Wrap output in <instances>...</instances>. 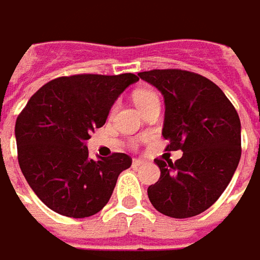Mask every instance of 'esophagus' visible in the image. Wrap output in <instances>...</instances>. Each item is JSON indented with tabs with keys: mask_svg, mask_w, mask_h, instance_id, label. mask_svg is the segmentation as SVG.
I'll use <instances>...</instances> for the list:
<instances>
[{
	"mask_svg": "<svg viewBox=\"0 0 260 260\" xmlns=\"http://www.w3.org/2000/svg\"><path fill=\"white\" fill-rule=\"evenodd\" d=\"M144 164H145V161H142V159H134V161H132V166L135 167V168L144 166Z\"/></svg>",
	"mask_w": 260,
	"mask_h": 260,
	"instance_id": "1",
	"label": "esophagus"
}]
</instances>
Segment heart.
I'll use <instances>...</instances> for the list:
<instances>
[{
  "label": "heart",
  "mask_w": 260,
  "mask_h": 260,
  "mask_svg": "<svg viewBox=\"0 0 260 260\" xmlns=\"http://www.w3.org/2000/svg\"><path fill=\"white\" fill-rule=\"evenodd\" d=\"M158 96L155 92H152V90H148V89H144V90H138L135 96H134V101L137 103V106L141 108L144 103L149 102V101H152V99H157Z\"/></svg>",
  "instance_id": "1"
}]
</instances>
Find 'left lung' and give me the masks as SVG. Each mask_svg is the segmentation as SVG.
Wrapping results in <instances>:
<instances>
[{"instance_id":"obj_1","label":"left lung","mask_w":260,"mask_h":260,"mask_svg":"<svg viewBox=\"0 0 260 260\" xmlns=\"http://www.w3.org/2000/svg\"><path fill=\"white\" fill-rule=\"evenodd\" d=\"M138 76L164 96L167 149L183 151L175 162L155 159L161 175L148 187L149 202L174 219L197 216L217 202L236 171L242 154L239 115L219 86L202 75L155 69Z\"/></svg>"}]
</instances>
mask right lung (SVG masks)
Wrapping results in <instances>:
<instances>
[{
    "mask_svg": "<svg viewBox=\"0 0 260 260\" xmlns=\"http://www.w3.org/2000/svg\"><path fill=\"white\" fill-rule=\"evenodd\" d=\"M139 77L75 75L51 80L30 98L15 122L18 164L32 191L58 214L83 219L101 211L132 158L92 159L90 132L105 125L118 96Z\"/></svg>",
    "mask_w": 260,
    "mask_h": 260,
    "instance_id": "1",
    "label": "right lung"
}]
</instances>
